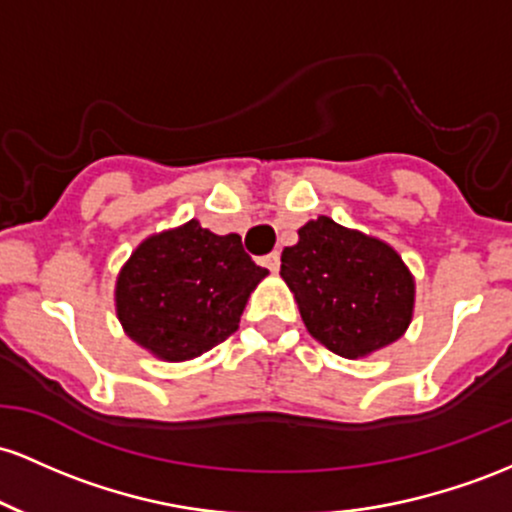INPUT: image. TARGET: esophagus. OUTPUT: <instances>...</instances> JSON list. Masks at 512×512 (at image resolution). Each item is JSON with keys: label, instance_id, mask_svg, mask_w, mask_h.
<instances>
[{"label": "esophagus", "instance_id": "1", "mask_svg": "<svg viewBox=\"0 0 512 512\" xmlns=\"http://www.w3.org/2000/svg\"><path fill=\"white\" fill-rule=\"evenodd\" d=\"M263 266H266L271 273H278V268H280V254H278V251H273V254H268L266 258H263Z\"/></svg>", "mask_w": 512, "mask_h": 512}]
</instances>
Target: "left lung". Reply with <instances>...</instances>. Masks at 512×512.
<instances>
[{
  "label": "left lung",
  "instance_id": "8db88e82",
  "mask_svg": "<svg viewBox=\"0 0 512 512\" xmlns=\"http://www.w3.org/2000/svg\"><path fill=\"white\" fill-rule=\"evenodd\" d=\"M297 237L280 256V278L321 346L358 360L404 336L416 278L392 244L326 215L297 229Z\"/></svg>",
  "mask_w": 512,
  "mask_h": 512
}]
</instances>
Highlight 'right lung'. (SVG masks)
I'll use <instances>...</instances> for the list:
<instances>
[{
	"instance_id": "obj_1",
	"label": "right lung",
	"mask_w": 512,
	"mask_h": 512,
	"mask_svg": "<svg viewBox=\"0 0 512 512\" xmlns=\"http://www.w3.org/2000/svg\"><path fill=\"white\" fill-rule=\"evenodd\" d=\"M239 234H212L198 220L137 244L116 278L125 336L164 363H183L239 329L251 292L266 278Z\"/></svg>"
}]
</instances>
